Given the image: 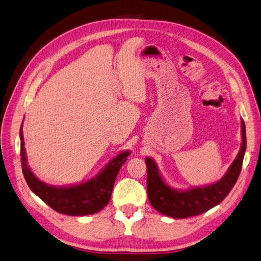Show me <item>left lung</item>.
Instances as JSON below:
<instances>
[{
	"label": "left lung",
	"instance_id": "8db88e82",
	"mask_svg": "<svg viewBox=\"0 0 261 261\" xmlns=\"http://www.w3.org/2000/svg\"><path fill=\"white\" fill-rule=\"evenodd\" d=\"M242 145L236 159L219 181L194 186L188 190H175L164 181L156 163L150 156L145 158L148 170V197L150 204L165 216L186 218L199 215L223 202L236 184L243 166L246 151V126L242 120Z\"/></svg>",
	"mask_w": 261,
	"mask_h": 261
}]
</instances>
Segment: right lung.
I'll return each instance as SVG.
<instances>
[{
    "label": "right lung",
    "instance_id": "obj_1",
    "mask_svg": "<svg viewBox=\"0 0 261 261\" xmlns=\"http://www.w3.org/2000/svg\"><path fill=\"white\" fill-rule=\"evenodd\" d=\"M22 128L23 122L19 130L22 170L25 181L34 194L54 211L69 216L91 215L108 205L116 177L121 166L128 160L130 151L119 153L103 166L95 177L88 181L66 186H54L38 179L31 171L24 148Z\"/></svg>",
    "mask_w": 261,
    "mask_h": 261
}]
</instances>
